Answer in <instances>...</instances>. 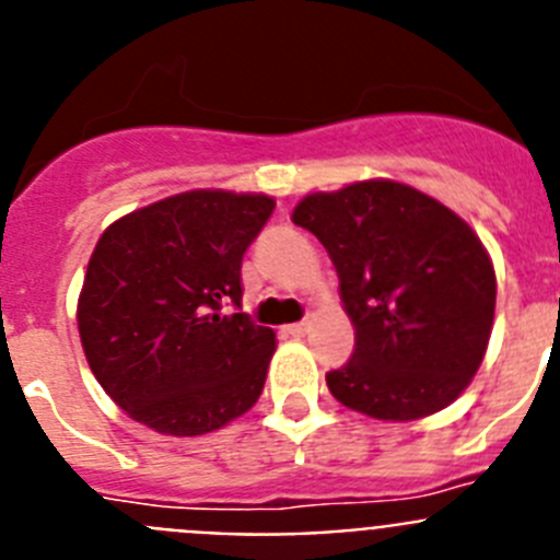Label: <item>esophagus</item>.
Segmentation results:
<instances>
[{
  "mask_svg": "<svg viewBox=\"0 0 560 560\" xmlns=\"http://www.w3.org/2000/svg\"><path fill=\"white\" fill-rule=\"evenodd\" d=\"M305 330H308V319H303V323H294V325H285V334L289 336H305Z\"/></svg>",
  "mask_w": 560,
  "mask_h": 560,
  "instance_id": "1",
  "label": "esophagus"
}]
</instances>
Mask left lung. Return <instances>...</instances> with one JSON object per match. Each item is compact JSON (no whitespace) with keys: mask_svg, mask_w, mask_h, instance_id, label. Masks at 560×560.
Masks as SVG:
<instances>
[{"mask_svg":"<svg viewBox=\"0 0 560 560\" xmlns=\"http://www.w3.org/2000/svg\"><path fill=\"white\" fill-rule=\"evenodd\" d=\"M291 219L328 249L355 328L350 361L325 375L330 395L378 420L446 409L482 364L497 305L471 226L387 179L305 196Z\"/></svg>","mask_w":560,"mask_h":560,"instance_id":"obj_1","label":"left lung"}]
</instances>
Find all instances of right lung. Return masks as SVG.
Instances as JSON below:
<instances>
[{"label":"right lung","mask_w":560,"mask_h":560,"mask_svg":"<svg viewBox=\"0 0 560 560\" xmlns=\"http://www.w3.org/2000/svg\"><path fill=\"white\" fill-rule=\"evenodd\" d=\"M271 212L269 196L190 190L101 235L78 330L95 378L133 420L192 438L255 407L275 330L241 311V264Z\"/></svg>","instance_id":"right-lung-1"}]
</instances>
